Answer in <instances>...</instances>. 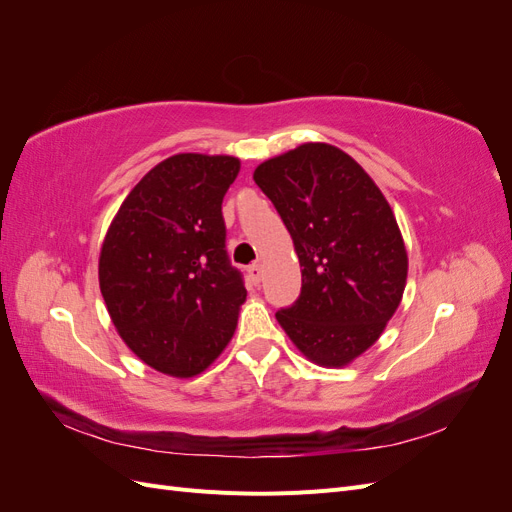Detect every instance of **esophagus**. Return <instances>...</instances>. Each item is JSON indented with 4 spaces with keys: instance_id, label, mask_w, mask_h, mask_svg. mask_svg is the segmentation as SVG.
<instances>
[{
    "instance_id": "1",
    "label": "esophagus",
    "mask_w": 512,
    "mask_h": 512,
    "mask_svg": "<svg viewBox=\"0 0 512 512\" xmlns=\"http://www.w3.org/2000/svg\"><path fill=\"white\" fill-rule=\"evenodd\" d=\"M247 277H250V282L252 284H258L260 282V277H262V267L258 265V262H254V265L247 269Z\"/></svg>"
}]
</instances>
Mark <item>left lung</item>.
I'll list each match as a JSON object with an SVG mask.
<instances>
[{
  "instance_id": "1",
  "label": "left lung",
  "mask_w": 512,
  "mask_h": 512,
  "mask_svg": "<svg viewBox=\"0 0 512 512\" xmlns=\"http://www.w3.org/2000/svg\"><path fill=\"white\" fill-rule=\"evenodd\" d=\"M301 262V294L275 314L309 361L342 367L399 307L408 254L395 215L365 170L333 145L305 143L254 170Z\"/></svg>"
}]
</instances>
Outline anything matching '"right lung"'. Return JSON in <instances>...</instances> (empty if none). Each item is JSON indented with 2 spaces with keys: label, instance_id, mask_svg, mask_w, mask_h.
Here are the masks:
<instances>
[{
  "label": "right lung",
  "instance_id": "right-lung-1",
  "mask_svg": "<svg viewBox=\"0 0 512 512\" xmlns=\"http://www.w3.org/2000/svg\"><path fill=\"white\" fill-rule=\"evenodd\" d=\"M239 168L230 156L168 158L134 185L106 232V309L128 348L162 374H200L237 329L247 292L226 252L222 200Z\"/></svg>",
  "mask_w": 512,
  "mask_h": 512
}]
</instances>
